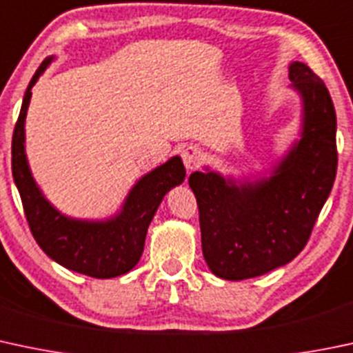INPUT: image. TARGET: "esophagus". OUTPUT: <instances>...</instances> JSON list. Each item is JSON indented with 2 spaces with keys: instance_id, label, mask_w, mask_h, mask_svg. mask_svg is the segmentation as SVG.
<instances>
[{
  "instance_id": "1",
  "label": "esophagus",
  "mask_w": 353,
  "mask_h": 353,
  "mask_svg": "<svg viewBox=\"0 0 353 353\" xmlns=\"http://www.w3.org/2000/svg\"><path fill=\"white\" fill-rule=\"evenodd\" d=\"M203 159H205V154H203V150L199 147L189 145L183 150V161L188 170L198 169L201 165Z\"/></svg>"
}]
</instances>
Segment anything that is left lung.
<instances>
[{
	"mask_svg": "<svg viewBox=\"0 0 353 353\" xmlns=\"http://www.w3.org/2000/svg\"><path fill=\"white\" fill-rule=\"evenodd\" d=\"M289 79L303 96L301 140L269 179L236 186L216 172H192L206 264L243 281L291 262L310 240L336 176V114L325 83L303 62Z\"/></svg>",
	"mask_w": 353,
	"mask_h": 353,
	"instance_id": "8db88e82",
	"label": "left lung"
}]
</instances>
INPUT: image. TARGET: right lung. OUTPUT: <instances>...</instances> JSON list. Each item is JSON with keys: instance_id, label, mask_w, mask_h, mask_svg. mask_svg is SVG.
I'll return each instance as SVG.
<instances>
[{"instance_id": "right-lung-1", "label": "right lung", "mask_w": 353, "mask_h": 353, "mask_svg": "<svg viewBox=\"0 0 353 353\" xmlns=\"http://www.w3.org/2000/svg\"><path fill=\"white\" fill-rule=\"evenodd\" d=\"M50 61L52 57L46 59L30 81L11 140V170L30 232L40 248L65 269L96 279L121 276L140 261L147 228L155 211L165 192L183 183L186 169L181 157H172L164 165L148 172L130 191L123 210L113 220L79 221L59 213L37 188L23 145L25 117L32 88Z\"/></svg>"}]
</instances>
